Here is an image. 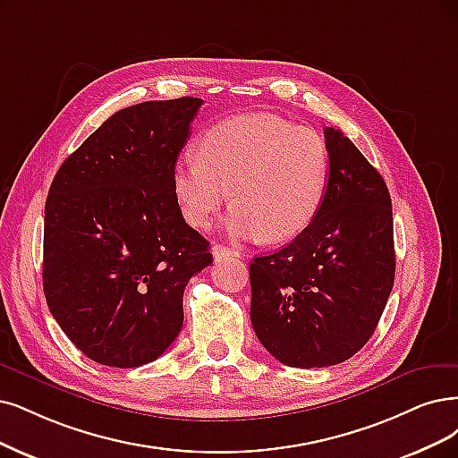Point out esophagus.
Here are the masks:
<instances>
[{
    "instance_id": "1",
    "label": "esophagus",
    "mask_w": 458,
    "mask_h": 458,
    "mask_svg": "<svg viewBox=\"0 0 458 458\" xmlns=\"http://www.w3.org/2000/svg\"><path fill=\"white\" fill-rule=\"evenodd\" d=\"M213 255H215V259H223V257L240 259L242 252L238 249H232V247H226V245H215L213 247Z\"/></svg>"
}]
</instances>
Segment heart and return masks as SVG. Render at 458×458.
Returning <instances> with one entry per match:
<instances>
[{
	"instance_id": "obj_1",
	"label": "heart",
	"mask_w": 458,
	"mask_h": 458,
	"mask_svg": "<svg viewBox=\"0 0 458 458\" xmlns=\"http://www.w3.org/2000/svg\"><path fill=\"white\" fill-rule=\"evenodd\" d=\"M330 152L323 135L274 113L226 118L174 165V192L189 225L203 228L228 199L226 232L286 242L308 228L325 199Z\"/></svg>"
}]
</instances>
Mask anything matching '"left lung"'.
<instances>
[{
	"label": "left lung",
	"instance_id": "1",
	"mask_svg": "<svg viewBox=\"0 0 458 458\" xmlns=\"http://www.w3.org/2000/svg\"><path fill=\"white\" fill-rule=\"evenodd\" d=\"M330 177L294 242L252 259L250 323L293 368H325L359 352L394 284L393 203L386 184L344 131L325 128Z\"/></svg>",
	"mask_w": 458,
	"mask_h": 458
}]
</instances>
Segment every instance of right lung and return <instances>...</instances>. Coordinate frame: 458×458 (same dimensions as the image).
Segmentation results:
<instances>
[{
  "label": "right lung",
  "instance_id": "add662e5",
  "mask_svg": "<svg viewBox=\"0 0 458 458\" xmlns=\"http://www.w3.org/2000/svg\"><path fill=\"white\" fill-rule=\"evenodd\" d=\"M201 104L184 96L116 111L50 184L45 298L65 335L98 364L157 360L181 332L186 283L213 262L174 192V165Z\"/></svg>",
  "mask_w": 458,
  "mask_h": 458
}]
</instances>
